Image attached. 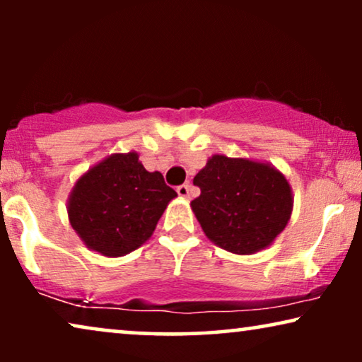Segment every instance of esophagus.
I'll return each mask as SVG.
<instances>
[{"instance_id": "34e87169", "label": "esophagus", "mask_w": 362, "mask_h": 362, "mask_svg": "<svg viewBox=\"0 0 362 362\" xmlns=\"http://www.w3.org/2000/svg\"><path fill=\"white\" fill-rule=\"evenodd\" d=\"M177 194H180V197H182V199H187L189 197V185H181L177 186Z\"/></svg>"}]
</instances>
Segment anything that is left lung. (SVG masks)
Masks as SVG:
<instances>
[{
  "label": "left lung",
  "mask_w": 362,
  "mask_h": 362,
  "mask_svg": "<svg viewBox=\"0 0 362 362\" xmlns=\"http://www.w3.org/2000/svg\"><path fill=\"white\" fill-rule=\"evenodd\" d=\"M192 182L201 196L191 201V209L206 237L237 255L274 244L293 211L290 182L267 161L217 153Z\"/></svg>",
  "instance_id": "left-lung-1"
}]
</instances>
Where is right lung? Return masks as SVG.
<instances>
[{
  "label": "right lung",
  "instance_id": "1",
  "mask_svg": "<svg viewBox=\"0 0 362 362\" xmlns=\"http://www.w3.org/2000/svg\"><path fill=\"white\" fill-rule=\"evenodd\" d=\"M176 196L160 171L145 170L136 151L113 153L76 181L67 216L87 249L115 259L150 239Z\"/></svg>",
  "mask_w": 362,
  "mask_h": 362
}]
</instances>
